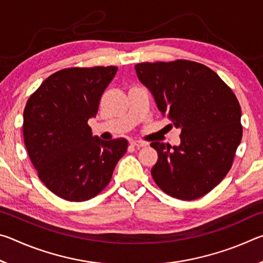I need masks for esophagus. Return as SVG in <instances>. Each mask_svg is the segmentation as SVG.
<instances>
[{
  "label": "esophagus",
  "mask_w": 263,
  "mask_h": 263,
  "mask_svg": "<svg viewBox=\"0 0 263 263\" xmlns=\"http://www.w3.org/2000/svg\"><path fill=\"white\" fill-rule=\"evenodd\" d=\"M130 144L132 145V146H135V147H145V146H147V142H145V141H140V140H132Z\"/></svg>",
  "instance_id": "34e87169"
}]
</instances>
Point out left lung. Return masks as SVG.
Here are the masks:
<instances>
[{
  "label": "left lung",
  "mask_w": 263,
  "mask_h": 263,
  "mask_svg": "<svg viewBox=\"0 0 263 263\" xmlns=\"http://www.w3.org/2000/svg\"><path fill=\"white\" fill-rule=\"evenodd\" d=\"M135 68L161 115L181 128L179 146L151 142L159 158L151 171L154 182L182 201L210 193L232 167L242 138L241 108L232 89L195 61L141 62Z\"/></svg>",
  "instance_id": "8db88e82"
}]
</instances>
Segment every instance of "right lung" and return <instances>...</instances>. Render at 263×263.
Here are the masks:
<instances>
[{
	"mask_svg": "<svg viewBox=\"0 0 263 263\" xmlns=\"http://www.w3.org/2000/svg\"><path fill=\"white\" fill-rule=\"evenodd\" d=\"M116 72V66L61 69L26 102L23 136L30 160L43 183L66 201L99 195L126 153V139L101 140L88 125Z\"/></svg>",
	"mask_w": 263,
	"mask_h": 263,
	"instance_id": "obj_1",
	"label": "right lung"
}]
</instances>
